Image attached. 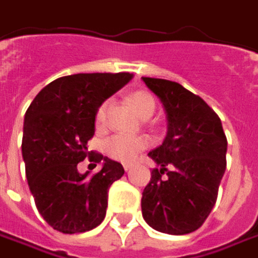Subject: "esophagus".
Segmentation results:
<instances>
[{"instance_id":"1","label":"esophagus","mask_w":258,"mask_h":258,"mask_svg":"<svg viewBox=\"0 0 258 258\" xmlns=\"http://www.w3.org/2000/svg\"><path fill=\"white\" fill-rule=\"evenodd\" d=\"M131 167H133L131 164H124V170H125V172H130V170H131Z\"/></svg>"}]
</instances>
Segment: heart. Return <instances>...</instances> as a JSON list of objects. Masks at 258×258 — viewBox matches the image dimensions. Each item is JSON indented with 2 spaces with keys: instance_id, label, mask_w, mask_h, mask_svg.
Here are the masks:
<instances>
[{
  "instance_id": "1",
  "label": "heart",
  "mask_w": 258,
  "mask_h": 258,
  "mask_svg": "<svg viewBox=\"0 0 258 258\" xmlns=\"http://www.w3.org/2000/svg\"><path fill=\"white\" fill-rule=\"evenodd\" d=\"M130 102L141 118H149L156 109V101L151 94L146 91H137L130 95ZM107 114V102H104L96 111V124H104ZM149 146L146 137H130V136H114L105 141V151L112 159L122 163H133Z\"/></svg>"
}]
</instances>
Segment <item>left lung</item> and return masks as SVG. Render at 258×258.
Listing matches in <instances>:
<instances>
[{"label":"left lung","mask_w":258,"mask_h":258,"mask_svg":"<svg viewBox=\"0 0 258 258\" xmlns=\"http://www.w3.org/2000/svg\"><path fill=\"white\" fill-rule=\"evenodd\" d=\"M162 102L167 118L163 143L149 153L157 167L143 190V218L172 235L196 231L217 202L227 167V137L207 102L180 84L141 78Z\"/></svg>","instance_id":"1"}]
</instances>
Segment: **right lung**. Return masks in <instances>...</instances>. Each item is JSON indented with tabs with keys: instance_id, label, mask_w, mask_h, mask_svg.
Wrapping results in <instances>:
<instances>
[{
	"instance_id": "right-lung-1",
	"label": "right lung",
	"mask_w": 258,
	"mask_h": 258,
	"mask_svg": "<svg viewBox=\"0 0 258 258\" xmlns=\"http://www.w3.org/2000/svg\"><path fill=\"white\" fill-rule=\"evenodd\" d=\"M133 73H78L53 81L30 104L23 127V160L28 187L44 221L63 234L94 230L107 214L108 189L124 167L102 154L98 173H81L91 153L98 108L133 79ZM96 166V164H95Z\"/></svg>"
}]
</instances>
